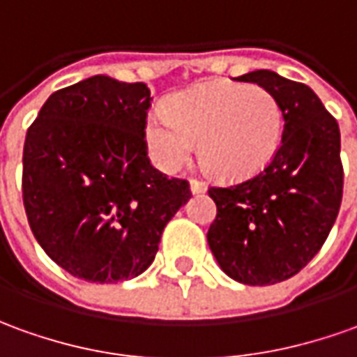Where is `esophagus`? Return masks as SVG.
Instances as JSON below:
<instances>
[{"label": "esophagus", "instance_id": "obj_1", "mask_svg": "<svg viewBox=\"0 0 357 357\" xmlns=\"http://www.w3.org/2000/svg\"><path fill=\"white\" fill-rule=\"evenodd\" d=\"M189 189H191V193H205L207 191V185L203 183V181H199V179H191V183H189Z\"/></svg>", "mask_w": 357, "mask_h": 357}]
</instances>
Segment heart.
<instances>
[{"instance_id": "obj_1", "label": "heart", "mask_w": 357, "mask_h": 357, "mask_svg": "<svg viewBox=\"0 0 357 357\" xmlns=\"http://www.w3.org/2000/svg\"><path fill=\"white\" fill-rule=\"evenodd\" d=\"M283 115L268 89L240 82H207L169 97L168 111H150L148 152L164 172H176L199 144L209 174L227 181L258 176L281 146Z\"/></svg>"}]
</instances>
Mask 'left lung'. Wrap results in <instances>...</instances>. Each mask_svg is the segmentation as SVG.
Segmentation results:
<instances>
[{
    "label": "left lung",
    "mask_w": 357,
    "mask_h": 357,
    "mask_svg": "<svg viewBox=\"0 0 357 357\" xmlns=\"http://www.w3.org/2000/svg\"><path fill=\"white\" fill-rule=\"evenodd\" d=\"M238 82L278 99L281 146L268 168L230 188H209L217 219L207 242L220 270L244 285H273L299 273L322 248L344 188L340 128L311 87L271 70Z\"/></svg>",
    "instance_id": "8db88e82"
}]
</instances>
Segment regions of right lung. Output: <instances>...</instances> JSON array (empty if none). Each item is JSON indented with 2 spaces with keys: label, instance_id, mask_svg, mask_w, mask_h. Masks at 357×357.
I'll list each match as a JSON object with an SVG mask.
<instances>
[{
  "label": "right lung",
  "instance_id": "obj_1",
  "mask_svg": "<svg viewBox=\"0 0 357 357\" xmlns=\"http://www.w3.org/2000/svg\"><path fill=\"white\" fill-rule=\"evenodd\" d=\"M150 101L142 82L91 76L54 91L26 130V219L48 258L74 278L140 275L191 197L185 179H169L148 160Z\"/></svg>",
  "mask_w": 357,
  "mask_h": 357
}]
</instances>
